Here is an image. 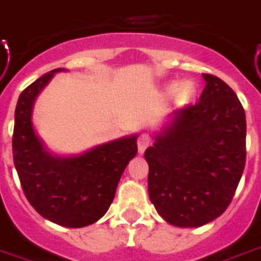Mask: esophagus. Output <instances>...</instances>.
<instances>
[{
    "mask_svg": "<svg viewBox=\"0 0 261 261\" xmlns=\"http://www.w3.org/2000/svg\"><path fill=\"white\" fill-rule=\"evenodd\" d=\"M150 143H151V138H150V136L148 134H141L140 137H138L137 140V145H138V153L143 154L145 151V148L150 145Z\"/></svg>",
    "mask_w": 261,
    "mask_h": 261,
    "instance_id": "esophagus-1",
    "label": "esophagus"
}]
</instances>
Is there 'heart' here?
Returning <instances> with one entry per match:
<instances>
[{"label":"heart","instance_id":"obj_1","mask_svg":"<svg viewBox=\"0 0 261 261\" xmlns=\"http://www.w3.org/2000/svg\"><path fill=\"white\" fill-rule=\"evenodd\" d=\"M167 93L173 94L174 93V100L178 102V104H186L194 97L196 94V88H194V84L190 83V81H186V83H181V84H177V83H171L167 86Z\"/></svg>","mask_w":261,"mask_h":261}]
</instances>
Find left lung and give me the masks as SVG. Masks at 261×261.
Masks as SVG:
<instances>
[{
  "mask_svg": "<svg viewBox=\"0 0 261 261\" xmlns=\"http://www.w3.org/2000/svg\"><path fill=\"white\" fill-rule=\"evenodd\" d=\"M194 106L177 110L145 150L148 196L177 227H200L226 212L246 164V114L230 87L203 74Z\"/></svg>",
  "mask_w": 261,
  "mask_h": 261,
  "instance_id": "8db88e82",
  "label": "left lung"
}]
</instances>
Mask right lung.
Listing matches in <instances>:
<instances>
[{
  "mask_svg": "<svg viewBox=\"0 0 261 261\" xmlns=\"http://www.w3.org/2000/svg\"><path fill=\"white\" fill-rule=\"evenodd\" d=\"M60 71L44 74L19 94L12 136L14 164L27 200L44 219L64 227H86L100 220L113 203L121 174L137 154V136L72 157L48 153L34 130L33 106Z\"/></svg>",
  "mask_w": 261,
  "mask_h": 261,
  "instance_id": "right-lung-1",
  "label": "right lung"
}]
</instances>
